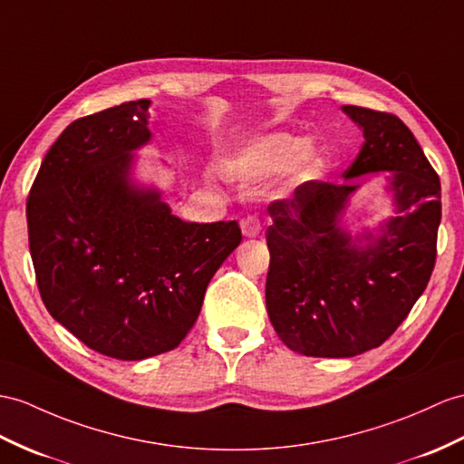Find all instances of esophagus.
Here are the masks:
<instances>
[{
    "label": "esophagus",
    "instance_id": "esophagus-1",
    "mask_svg": "<svg viewBox=\"0 0 464 464\" xmlns=\"http://www.w3.org/2000/svg\"><path fill=\"white\" fill-rule=\"evenodd\" d=\"M240 226H242V234L246 236V238H256V236L259 234V230H262V224H259V218L254 217V214H250V217H246Z\"/></svg>",
    "mask_w": 464,
    "mask_h": 464
}]
</instances>
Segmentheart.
<instances>
[{"label": "heart", "mask_w": 464, "mask_h": 464, "mask_svg": "<svg viewBox=\"0 0 464 464\" xmlns=\"http://www.w3.org/2000/svg\"><path fill=\"white\" fill-rule=\"evenodd\" d=\"M293 165V179L304 183L319 177L323 157L309 140L285 131L259 135L240 145L228 160V171L242 180H259Z\"/></svg>", "instance_id": "1"}]
</instances>
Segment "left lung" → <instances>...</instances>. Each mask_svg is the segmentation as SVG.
I'll list each match as a JSON object with an SVG mask.
<instances>
[{
  "mask_svg": "<svg viewBox=\"0 0 464 464\" xmlns=\"http://www.w3.org/2000/svg\"><path fill=\"white\" fill-rule=\"evenodd\" d=\"M364 133L343 183L309 180L271 202L266 304L285 346L304 356L353 358L380 346L408 317L435 267L440 180L393 114L343 106ZM386 170L396 217L378 235L342 228L352 179Z\"/></svg>",
  "mask_w": 464,
  "mask_h": 464,
  "instance_id": "obj_1",
  "label": "left lung"
}]
</instances>
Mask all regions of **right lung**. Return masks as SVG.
Instances as JSON below:
<instances>
[{
    "label": "right lung",
    "instance_id": "add662e5",
    "mask_svg": "<svg viewBox=\"0 0 464 464\" xmlns=\"http://www.w3.org/2000/svg\"><path fill=\"white\" fill-rule=\"evenodd\" d=\"M150 100L72 121L27 198L29 250L51 317L96 353L143 360L180 344L205 291L242 242L230 222H185L133 180L151 141Z\"/></svg>",
    "mask_w": 464,
    "mask_h": 464
}]
</instances>
